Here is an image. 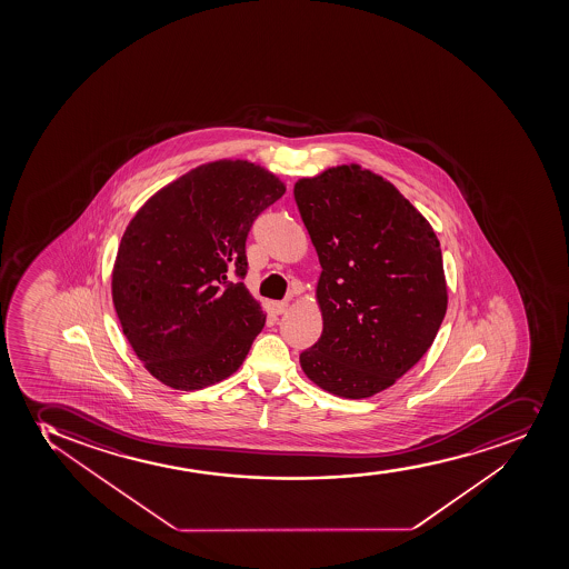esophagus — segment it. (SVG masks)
I'll return each instance as SVG.
<instances>
[{
  "label": "esophagus",
  "instance_id": "1",
  "mask_svg": "<svg viewBox=\"0 0 569 569\" xmlns=\"http://www.w3.org/2000/svg\"><path fill=\"white\" fill-rule=\"evenodd\" d=\"M288 308L289 305L286 300H280V302H274V305H272V310H274V313H278V316L288 312Z\"/></svg>",
  "mask_w": 569,
  "mask_h": 569
}]
</instances>
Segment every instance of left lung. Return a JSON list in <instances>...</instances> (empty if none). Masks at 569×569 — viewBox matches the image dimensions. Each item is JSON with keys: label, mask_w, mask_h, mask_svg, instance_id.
<instances>
[{"label": "left lung", "mask_w": 569, "mask_h": 569, "mask_svg": "<svg viewBox=\"0 0 569 569\" xmlns=\"http://www.w3.org/2000/svg\"><path fill=\"white\" fill-rule=\"evenodd\" d=\"M293 196L323 269V332L300 367L337 397H372L416 367L446 318L440 242L391 182L359 166L300 178Z\"/></svg>", "instance_id": "obj_1"}]
</instances>
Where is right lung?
<instances>
[{"instance_id": "1", "label": "right lung", "mask_w": 569, "mask_h": 569, "mask_svg": "<svg viewBox=\"0 0 569 569\" xmlns=\"http://www.w3.org/2000/svg\"><path fill=\"white\" fill-rule=\"evenodd\" d=\"M286 193L263 167L221 159L150 197L129 221L112 270L123 335L161 383L197 391L239 370L264 327L246 289V239Z\"/></svg>"}]
</instances>
